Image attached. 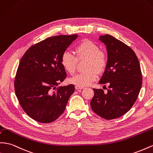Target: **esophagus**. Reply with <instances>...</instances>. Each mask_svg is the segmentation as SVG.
I'll return each mask as SVG.
<instances>
[{
    "label": "esophagus",
    "instance_id": "esophagus-1",
    "mask_svg": "<svg viewBox=\"0 0 153 153\" xmlns=\"http://www.w3.org/2000/svg\"><path fill=\"white\" fill-rule=\"evenodd\" d=\"M75 89L76 90H81V89H82V88H79V87H78V86H75Z\"/></svg>",
    "mask_w": 153,
    "mask_h": 153
}]
</instances>
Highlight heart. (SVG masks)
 <instances>
[{
	"label": "heart",
	"instance_id": "heart-1",
	"mask_svg": "<svg viewBox=\"0 0 153 153\" xmlns=\"http://www.w3.org/2000/svg\"><path fill=\"white\" fill-rule=\"evenodd\" d=\"M76 56L70 51H64L61 56V64L64 69L70 75L75 73L78 60H87L85 69L88 71L77 74L70 78L69 82L79 88H84L96 80L98 73L104 71L108 58L100 47L92 40L85 39L75 47Z\"/></svg>",
	"mask_w": 153,
	"mask_h": 153
}]
</instances>
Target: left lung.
I'll return each instance as SVG.
<instances>
[{
    "label": "left lung",
    "instance_id": "1",
    "mask_svg": "<svg viewBox=\"0 0 153 153\" xmlns=\"http://www.w3.org/2000/svg\"><path fill=\"white\" fill-rule=\"evenodd\" d=\"M99 39L105 44L108 56L99 84L109 86L107 93L93 89L94 94L90 104L98 116L112 120L122 117L134 105L142 88V71L137 55L127 45L107 34Z\"/></svg>",
    "mask_w": 153,
    "mask_h": 153
}]
</instances>
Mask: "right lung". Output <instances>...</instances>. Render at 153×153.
<instances>
[{"mask_svg": "<svg viewBox=\"0 0 153 153\" xmlns=\"http://www.w3.org/2000/svg\"><path fill=\"white\" fill-rule=\"evenodd\" d=\"M78 35L51 36L33 45L20 61L15 91L25 113L44 123L54 122L64 113L75 85L57 87L66 77L61 56Z\"/></svg>", "mask_w": 153, "mask_h": 153, "instance_id": "obj_1", "label": "right lung"}]
</instances>
